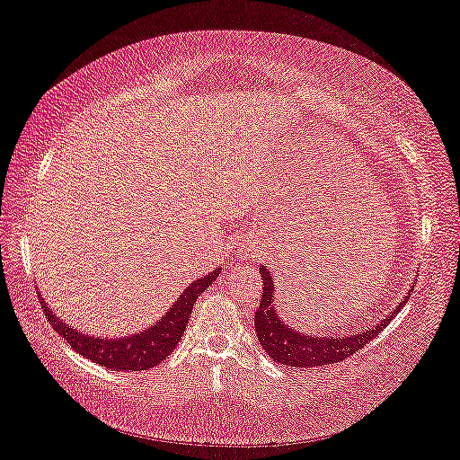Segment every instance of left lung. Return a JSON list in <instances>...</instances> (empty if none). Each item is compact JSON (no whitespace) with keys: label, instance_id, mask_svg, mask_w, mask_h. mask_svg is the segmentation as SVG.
Returning a JSON list of instances; mask_svg holds the SVG:
<instances>
[{"label":"left lung","instance_id":"1","mask_svg":"<svg viewBox=\"0 0 460 460\" xmlns=\"http://www.w3.org/2000/svg\"><path fill=\"white\" fill-rule=\"evenodd\" d=\"M261 278H263V292L258 313H255V334L263 351L268 353L276 363L284 365V367H296V369H308V367H323V365H334L349 355L359 351L363 345H367L377 334L385 329L387 323L400 313L403 302L410 298V292L403 296V300L389 313L384 321L377 324H371L367 329L353 334H306L296 331L294 326L284 323L278 314V308L274 305L276 300V279L271 278V271L266 263L260 266Z\"/></svg>","mask_w":460,"mask_h":460}]
</instances>
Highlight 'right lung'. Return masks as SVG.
I'll use <instances>...</instances> for the list:
<instances>
[{
    "mask_svg": "<svg viewBox=\"0 0 460 460\" xmlns=\"http://www.w3.org/2000/svg\"><path fill=\"white\" fill-rule=\"evenodd\" d=\"M221 274V268H215L211 274L199 278L186 290L178 296L172 308L155 321L154 326L146 331H139L128 337H93V334L71 329L66 323L52 313V308L46 305L44 298L40 300L42 310L52 329L57 331L62 339H66L76 353L83 355L84 359L93 363L105 365L115 371H144L155 367L166 357L174 351L178 341L182 339L189 324L194 302L199 296L211 286ZM42 296V294H40Z\"/></svg>",
    "mask_w": 460,
    "mask_h": 460,
    "instance_id": "add662e5",
    "label": "right lung"
}]
</instances>
